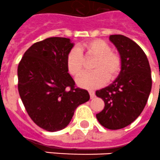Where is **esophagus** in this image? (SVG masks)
<instances>
[{"label":"esophagus","instance_id":"obj_1","mask_svg":"<svg viewBox=\"0 0 160 160\" xmlns=\"http://www.w3.org/2000/svg\"><path fill=\"white\" fill-rule=\"evenodd\" d=\"M88 93L90 95V98L92 99L95 98V92L93 90H88Z\"/></svg>","mask_w":160,"mask_h":160}]
</instances>
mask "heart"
<instances>
[{
  "label": "heart",
  "mask_w": 160,
  "mask_h": 160,
  "mask_svg": "<svg viewBox=\"0 0 160 160\" xmlns=\"http://www.w3.org/2000/svg\"><path fill=\"white\" fill-rule=\"evenodd\" d=\"M81 52L96 57L92 62V72L84 75L77 80L79 86L84 88H96L106 81L115 80L121 72L122 58L111 45L101 39L84 43L78 48H72L67 56V68L73 77L78 78L84 72V58Z\"/></svg>",
  "instance_id": "b5f03b06"
}]
</instances>
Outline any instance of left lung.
Here are the masks:
<instances>
[{"label":"left lung","instance_id":"obj_1","mask_svg":"<svg viewBox=\"0 0 160 160\" xmlns=\"http://www.w3.org/2000/svg\"><path fill=\"white\" fill-rule=\"evenodd\" d=\"M110 40L122 58L119 76L109 86L96 91L105 107L96 117L106 128H123L137 119L144 109L151 90V68L146 53L136 42L123 35Z\"/></svg>","mask_w":160,"mask_h":160}]
</instances>
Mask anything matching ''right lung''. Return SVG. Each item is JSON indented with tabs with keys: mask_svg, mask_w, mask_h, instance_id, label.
<instances>
[{
	"mask_svg": "<svg viewBox=\"0 0 160 160\" xmlns=\"http://www.w3.org/2000/svg\"><path fill=\"white\" fill-rule=\"evenodd\" d=\"M73 44L65 37H49L35 43L18 67V88L32 121L56 132L68 125L76 107L89 100L68 73L67 56Z\"/></svg>",
	"mask_w": 160,
	"mask_h": 160,
	"instance_id": "obj_1",
	"label": "right lung"
}]
</instances>
